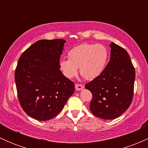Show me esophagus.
I'll return each instance as SVG.
<instances>
[{"mask_svg": "<svg viewBox=\"0 0 148 148\" xmlns=\"http://www.w3.org/2000/svg\"><path fill=\"white\" fill-rule=\"evenodd\" d=\"M75 88L76 90H81L82 89H84V86L81 84H75Z\"/></svg>", "mask_w": 148, "mask_h": 148, "instance_id": "34e87169", "label": "esophagus"}]
</instances>
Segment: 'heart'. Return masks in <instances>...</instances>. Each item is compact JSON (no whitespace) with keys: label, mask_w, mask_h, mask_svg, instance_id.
Returning <instances> with one entry per match:
<instances>
[{"label":"heart","mask_w":148,"mask_h":148,"mask_svg":"<svg viewBox=\"0 0 148 148\" xmlns=\"http://www.w3.org/2000/svg\"><path fill=\"white\" fill-rule=\"evenodd\" d=\"M69 59H61L59 67L63 75L72 79L78 73L86 79L99 76L106 67L108 58V49L101 44H82L68 52Z\"/></svg>","instance_id":"heart-1"}]
</instances>
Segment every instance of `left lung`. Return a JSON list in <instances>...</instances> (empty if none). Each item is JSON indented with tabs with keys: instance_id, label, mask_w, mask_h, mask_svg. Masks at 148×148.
Listing matches in <instances>:
<instances>
[{
	"instance_id": "8db88e82",
	"label": "left lung",
	"mask_w": 148,
	"mask_h": 148,
	"mask_svg": "<svg viewBox=\"0 0 148 148\" xmlns=\"http://www.w3.org/2000/svg\"><path fill=\"white\" fill-rule=\"evenodd\" d=\"M110 47L111 58L106 67L85 86L92 94L91 112L104 120L118 118L130 107L135 81V69L127 51L113 42Z\"/></svg>"
}]
</instances>
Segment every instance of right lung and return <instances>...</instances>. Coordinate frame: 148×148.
<instances>
[{"label": "right lung", "mask_w": 148, "mask_h": 148, "mask_svg": "<svg viewBox=\"0 0 148 148\" xmlns=\"http://www.w3.org/2000/svg\"><path fill=\"white\" fill-rule=\"evenodd\" d=\"M66 41L41 40L19 58L14 78L20 104L27 115L45 121L62 111L74 92V83L59 67Z\"/></svg>", "instance_id": "1"}]
</instances>
